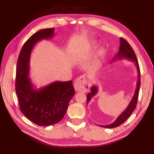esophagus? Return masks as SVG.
<instances>
[{
  "label": "esophagus",
  "instance_id": "obj_1",
  "mask_svg": "<svg viewBox=\"0 0 154 154\" xmlns=\"http://www.w3.org/2000/svg\"><path fill=\"white\" fill-rule=\"evenodd\" d=\"M74 88L77 92L87 93L89 90L90 85L87 82V81L83 76H80L75 80Z\"/></svg>",
  "mask_w": 154,
  "mask_h": 154
}]
</instances>
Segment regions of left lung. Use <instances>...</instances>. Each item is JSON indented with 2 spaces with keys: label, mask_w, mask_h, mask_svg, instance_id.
Instances as JSON below:
<instances>
[{
  "label": "left lung",
  "mask_w": 154,
  "mask_h": 154,
  "mask_svg": "<svg viewBox=\"0 0 154 154\" xmlns=\"http://www.w3.org/2000/svg\"><path fill=\"white\" fill-rule=\"evenodd\" d=\"M122 59H126L134 62L135 65L137 69V71H138V80L136 82V87L135 89L134 94L132 99L130 100V102L128 104V106H127L125 110L123 112L121 113V114L118 116L116 120L112 124H109V125H99L101 127L106 128H116L120 126L121 124H123L125 121L128 119L129 116L131 115L132 112L136 109L137 101H138V94H139V91L140 87V67L139 64L138 62V60H137L136 54L132 48L130 46V45L128 43V42L124 40V38H120V47L119 50L118 51L117 54L114 57L113 60L112 61H115L119 60H122ZM98 92V87L97 85H93L91 89V92L88 93L87 96V104L91 100V98L94 97L97 93Z\"/></svg>",
  "instance_id": "obj_1"
}]
</instances>
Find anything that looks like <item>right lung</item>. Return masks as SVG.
I'll use <instances>...</instances> for the list:
<instances>
[{
    "label": "right lung",
    "mask_w": 154,
    "mask_h": 154,
    "mask_svg": "<svg viewBox=\"0 0 154 154\" xmlns=\"http://www.w3.org/2000/svg\"><path fill=\"white\" fill-rule=\"evenodd\" d=\"M54 28H46L34 34L20 52L16 75V93L22 112L39 126H50L62 120L69 103L75 94L73 81H55L36 89L28 77L32 51L38 42L54 36Z\"/></svg>",
    "instance_id": "1"
}]
</instances>
